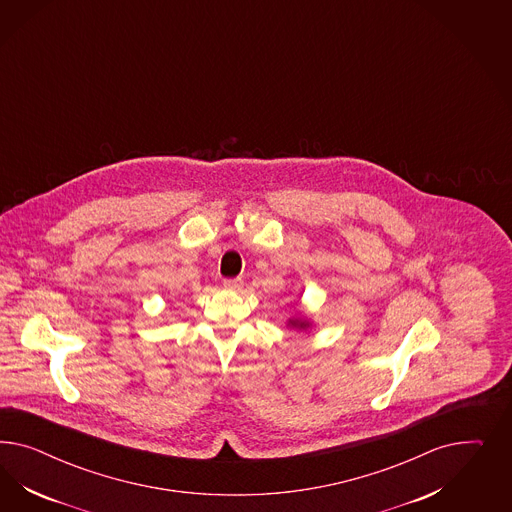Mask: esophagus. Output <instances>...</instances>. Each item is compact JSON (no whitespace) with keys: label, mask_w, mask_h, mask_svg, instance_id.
I'll return each mask as SVG.
<instances>
[{"label":"esophagus","mask_w":512,"mask_h":512,"mask_svg":"<svg viewBox=\"0 0 512 512\" xmlns=\"http://www.w3.org/2000/svg\"><path fill=\"white\" fill-rule=\"evenodd\" d=\"M242 278H227L223 279V287L225 289H240L242 287Z\"/></svg>","instance_id":"1"}]
</instances>
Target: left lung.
<instances>
[{
	"label": "left lung",
	"instance_id": "obj_1",
	"mask_svg": "<svg viewBox=\"0 0 512 512\" xmlns=\"http://www.w3.org/2000/svg\"><path fill=\"white\" fill-rule=\"evenodd\" d=\"M291 325L300 326V328H304V326H306V323H304V321H291Z\"/></svg>",
	"mask_w": 512,
	"mask_h": 512
}]
</instances>
